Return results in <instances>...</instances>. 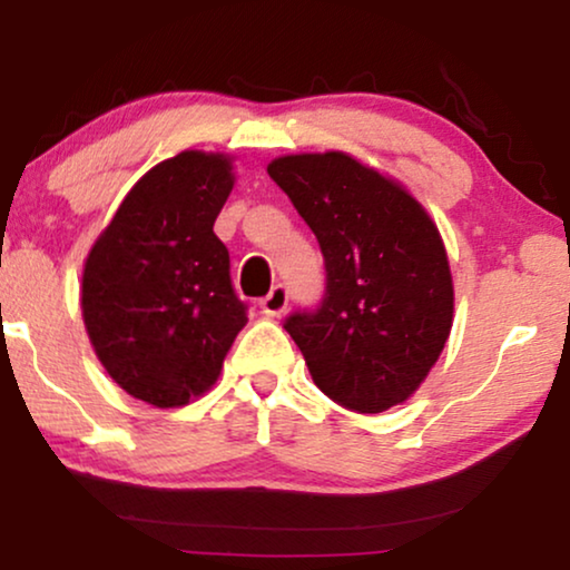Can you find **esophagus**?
I'll return each mask as SVG.
<instances>
[{"label": "esophagus", "mask_w": 570, "mask_h": 570, "mask_svg": "<svg viewBox=\"0 0 570 570\" xmlns=\"http://www.w3.org/2000/svg\"><path fill=\"white\" fill-rule=\"evenodd\" d=\"M287 298H291V293H287V287L283 283L272 285V291L259 301L262 314L264 316H279L287 308Z\"/></svg>", "instance_id": "esophagus-1"}]
</instances>
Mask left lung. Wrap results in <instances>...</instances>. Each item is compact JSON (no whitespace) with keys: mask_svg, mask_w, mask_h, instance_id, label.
I'll use <instances>...</instances> for the list:
<instances>
[{"mask_svg":"<svg viewBox=\"0 0 570 570\" xmlns=\"http://www.w3.org/2000/svg\"><path fill=\"white\" fill-rule=\"evenodd\" d=\"M267 174L324 256L322 301L283 324L314 384L363 415L404 402L451 332L454 285L439 228L407 191L345 153L287 155Z\"/></svg>","mask_w":570,"mask_h":570,"instance_id":"left-lung-1","label":"left lung"}]
</instances>
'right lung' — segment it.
Segmentation results:
<instances>
[{
  "instance_id": "add662e5",
  "label": "right lung",
  "mask_w": 570,
  "mask_h": 570,
  "mask_svg": "<svg viewBox=\"0 0 570 570\" xmlns=\"http://www.w3.org/2000/svg\"><path fill=\"white\" fill-rule=\"evenodd\" d=\"M230 189L223 155L163 160L131 186L85 262L92 347L124 392L155 407L207 392L248 318L213 230Z\"/></svg>"
}]
</instances>
